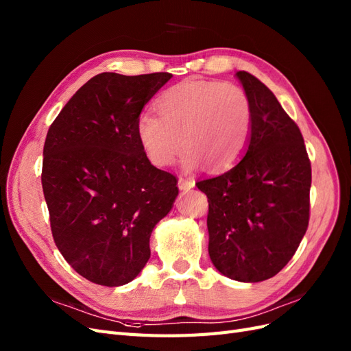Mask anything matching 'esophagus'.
<instances>
[{
	"label": "esophagus",
	"instance_id": "esophagus-1",
	"mask_svg": "<svg viewBox=\"0 0 351 351\" xmlns=\"http://www.w3.org/2000/svg\"><path fill=\"white\" fill-rule=\"evenodd\" d=\"M195 187V180L192 178H186V177H180L178 178V189L180 190H190Z\"/></svg>",
	"mask_w": 351,
	"mask_h": 351
}]
</instances>
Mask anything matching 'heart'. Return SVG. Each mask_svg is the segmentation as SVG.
<instances>
[{"label":"heart","mask_w":351,"mask_h":351,"mask_svg":"<svg viewBox=\"0 0 351 351\" xmlns=\"http://www.w3.org/2000/svg\"><path fill=\"white\" fill-rule=\"evenodd\" d=\"M158 112H142L136 137L156 167L174 162L183 145L187 169L202 162L210 171L231 168L246 152L253 110L247 92L231 82L186 79L158 99Z\"/></svg>","instance_id":"heart-1"}]
</instances>
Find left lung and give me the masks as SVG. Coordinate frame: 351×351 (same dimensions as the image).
<instances>
[{"label":"left lung","instance_id":"1","mask_svg":"<svg viewBox=\"0 0 351 351\" xmlns=\"http://www.w3.org/2000/svg\"><path fill=\"white\" fill-rule=\"evenodd\" d=\"M237 77L253 110L246 155L196 186L209 204L212 263L231 280L259 282L290 262L309 226L312 167L299 125L271 89L247 71Z\"/></svg>","mask_w":351,"mask_h":351}]
</instances>
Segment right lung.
I'll return each instance as SVG.
<instances>
[{
	"label": "right lung",
	"mask_w": 351,
	"mask_h": 351,
	"mask_svg": "<svg viewBox=\"0 0 351 351\" xmlns=\"http://www.w3.org/2000/svg\"><path fill=\"white\" fill-rule=\"evenodd\" d=\"M171 77L97 74L49 125L40 180L52 237L90 282L134 280L149 261L154 227L178 195L177 177L154 167L136 137L142 108Z\"/></svg>",
	"instance_id": "right-lung-1"
}]
</instances>
